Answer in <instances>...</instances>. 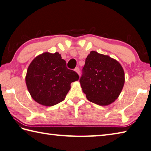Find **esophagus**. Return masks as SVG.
Here are the masks:
<instances>
[{
	"mask_svg": "<svg viewBox=\"0 0 151 151\" xmlns=\"http://www.w3.org/2000/svg\"><path fill=\"white\" fill-rule=\"evenodd\" d=\"M75 70V71H76V73H78V75H80V69H79V67H76Z\"/></svg>",
	"mask_w": 151,
	"mask_h": 151,
	"instance_id": "34e87169",
	"label": "esophagus"
}]
</instances>
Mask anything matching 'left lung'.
<instances>
[{
    "label": "left lung",
    "instance_id": "obj_1",
    "mask_svg": "<svg viewBox=\"0 0 151 151\" xmlns=\"http://www.w3.org/2000/svg\"><path fill=\"white\" fill-rule=\"evenodd\" d=\"M124 82V71L119 61L90 52L80 78L82 91L90 101L101 106L111 104L119 97Z\"/></svg>",
    "mask_w": 151,
    "mask_h": 151
}]
</instances>
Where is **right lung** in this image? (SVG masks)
Returning a JSON list of instances; mask_svg holds the SVG:
<instances>
[{"instance_id": "1", "label": "right lung", "mask_w": 151, "mask_h": 151, "mask_svg": "<svg viewBox=\"0 0 151 151\" xmlns=\"http://www.w3.org/2000/svg\"><path fill=\"white\" fill-rule=\"evenodd\" d=\"M78 78L77 73L67 67L66 61L58 52H44L29 65L25 82L35 101L44 106H53L63 101L71 82Z\"/></svg>"}]
</instances>
